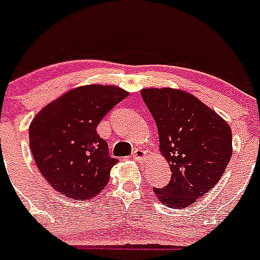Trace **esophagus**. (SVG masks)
<instances>
[{"mask_svg": "<svg viewBox=\"0 0 260 260\" xmlns=\"http://www.w3.org/2000/svg\"><path fill=\"white\" fill-rule=\"evenodd\" d=\"M146 154H147L146 151H143V149H141V148H136L135 151H133L132 156H133V158H135V159H140V161H143V158L146 157Z\"/></svg>", "mask_w": 260, "mask_h": 260, "instance_id": "1", "label": "esophagus"}]
</instances>
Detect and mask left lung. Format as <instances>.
I'll list each match as a JSON object with an SVG mask.
<instances>
[{
    "mask_svg": "<svg viewBox=\"0 0 260 260\" xmlns=\"http://www.w3.org/2000/svg\"><path fill=\"white\" fill-rule=\"evenodd\" d=\"M171 167L165 187H153L169 208H188L219 182L233 153L228 123L196 96L171 88L141 90Z\"/></svg>",
    "mask_w": 260,
    "mask_h": 260,
    "instance_id": "obj_1",
    "label": "left lung"
}]
</instances>
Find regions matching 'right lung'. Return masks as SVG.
Here are the masks:
<instances>
[{
	"label": "right lung",
	"mask_w": 260,
	"mask_h": 260,
	"mask_svg": "<svg viewBox=\"0 0 260 260\" xmlns=\"http://www.w3.org/2000/svg\"><path fill=\"white\" fill-rule=\"evenodd\" d=\"M129 93L112 85L75 88L51 102L28 128L39 171L52 188L75 200L98 195L118 162L96 133L101 120Z\"/></svg>",
	"instance_id": "obj_1"
}]
</instances>
